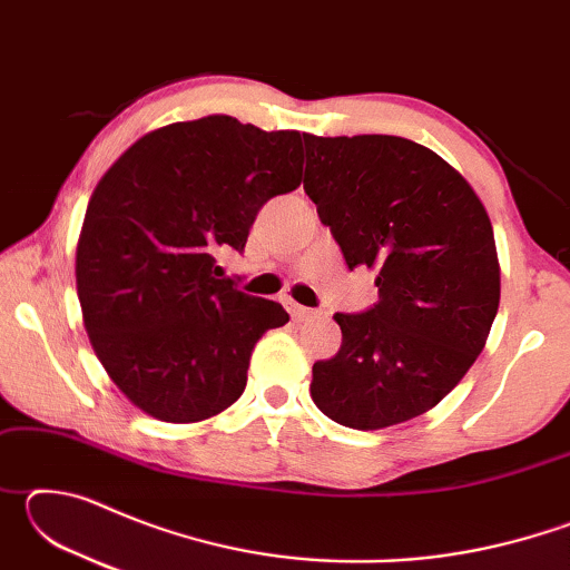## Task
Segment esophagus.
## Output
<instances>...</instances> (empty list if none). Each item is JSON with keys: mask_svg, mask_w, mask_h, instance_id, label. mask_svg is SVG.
Wrapping results in <instances>:
<instances>
[{"mask_svg": "<svg viewBox=\"0 0 570 570\" xmlns=\"http://www.w3.org/2000/svg\"><path fill=\"white\" fill-rule=\"evenodd\" d=\"M288 312H292L294 322H308V320H316V316H320V312H314V308H306L302 304H292V306H288Z\"/></svg>", "mask_w": 570, "mask_h": 570, "instance_id": "obj_1", "label": "esophagus"}]
</instances>
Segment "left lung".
<instances>
[{"instance_id":"1","label":"left lung","mask_w":570,"mask_h":570,"mask_svg":"<svg viewBox=\"0 0 570 570\" xmlns=\"http://www.w3.org/2000/svg\"><path fill=\"white\" fill-rule=\"evenodd\" d=\"M304 190L380 302L334 314L342 346L314 364L312 400L354 430L428 412L465 377L500 304L488 210L438 153L397 135H304Z\"/></svg>"}]
</instances>
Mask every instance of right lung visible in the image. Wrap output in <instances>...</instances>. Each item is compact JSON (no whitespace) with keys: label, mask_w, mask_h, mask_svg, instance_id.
I'll return each instance as SVG.
<instances>
[{"label":"right lung","mask_w":570,"mask_h":570,"mask_svg":"<svg viewBox=\"0 0 570 570\" xmlns=\"http://www.w3.org/2000/svg\"><path fill=\"white\" fill-rule=\"evenodd\" d=\"M304 135L230 115L158 128L95 188L77 240V296L105 372L135 407L200 422L246 387L256 342L282 304L216 278V250H244L268 198L298 188Z\"/></svg>","instance_id":"obj_1"}]
</instances>
